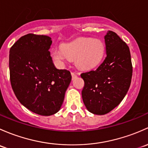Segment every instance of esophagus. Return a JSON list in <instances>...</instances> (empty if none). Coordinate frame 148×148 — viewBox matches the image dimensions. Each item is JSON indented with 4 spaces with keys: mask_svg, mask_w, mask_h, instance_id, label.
<instances>
[{
    "mask_svg": "<svg viewBox=\"0 0 148 148\" xmlns=\"http://www.w3.org/2000/svg\"><path fill=\"white\" fill-rule=\"evenodd\" d=\"M71 75H72V78L75 79L77 77V73H74V72H71Z\"/></svg>",
    "mask_w": 148,
    "mask_h": 148,
    "instance_id": "esophagus-1",
    "label": "esophagus"
}]
</instances>
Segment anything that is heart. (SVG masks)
Masks as SVG:
<instances>
[{"mask_svg": "<svg viewBox=\"0 0 148 148\" xmlns=\"http://www.w3.org/2000/svg\"><path fill=\"white\" fill-rule=\"evenodd\" d=\"M106 53L104 42L100 39L80 38L65 44L60 49H53V58L59 63L67 59L75 60L77 68L83 70L93 68L101 63Z\"/></svg>", "mask_w": 148, "mask_h": 148, "instance_id": "heart-1", "label": "heart"}]
</instances>
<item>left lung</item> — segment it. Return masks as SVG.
Returning a JSON list of instances; mask_svg holds the SVG:
<instances>
[{
	"label": "left lung",
	"mask_w": 148,
	"mask_h": 148,
	"mask_svg": "<svg viewBox=\"0 0 148 148\" xmlns=\"http://www.w3.org/2000/svg\"><path fill=\"white\" fill-rule=\"evenodd\" d=\"M106 57L95 70L80 74L84 80L82 97L85 107L95 115H105L118 106L131 83L132 65L127 44L115 33L105 36Z\"/></svg>",
	"instance_id": "1"
}]
</instances>
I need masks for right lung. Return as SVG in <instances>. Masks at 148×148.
Here are the masks:
<instances>
[{"label": "right lung", "instance_id": "obj_1", "mask_svg": "<svg viewBox=\"0 0 148 148\" xmlns=\"http://www.w3.org/2000/svg\"><path fill=\"white\" fill-rule=\"evenodd\" d=\"M51 38L33 33L20 38L10 49L12 89L20 103L38 115L56 113L71 81V72L54 66L49 48Z\"/></svg>", "mask_w": 148, "mask_h": 148}]
</instances>
